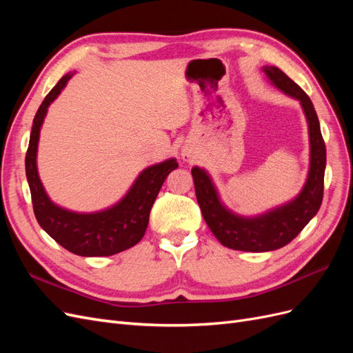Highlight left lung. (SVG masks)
<instances>
[{"label": "left lung", "instance_id": "1", "mask_svg": "<svg viewBox=\"0 0 353 353\" xmlns=\"http://www.w3.org/2000/svg\"><path fill=\"white\" fill-rule=\"evenodd\" d=\"M263 72L276 88L301 101L306 116L311 143V165L301 194L287 205L261 216L243 218L234 215L222 205L216 188L205 169L197 166L191 169L201 215L213 236L225 248L243 252H270L290 243L316 215L324 194L325 143L314 104L307 94L279 68L265 66Z\"/></svg>", "mask_w": 353, "mask_h": 353}]
</instances>
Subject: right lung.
<instances>
[{"label":"right lung","instance_id":"right-lung-1","mask_svg":"<svg viewBox=\"0 0 353 353\" xmlns=\"http://www.w3.org/2000/svg\"><path fill=\"white\" fill-rule=\"evenodd\" d=\"M72 74H65L39 105L32 125L26 152V178L34 213L41 228L66 250L79 256H112L132 248L144 236L153 203L166 176L178 168L175 159L144 169L126 196L110 209L95 213H77L52 203L41 184L37 169V150L41 125L48 105L66 87Z\"/></svg>","mask_w":353,"mask_h":353}]
</instances>
